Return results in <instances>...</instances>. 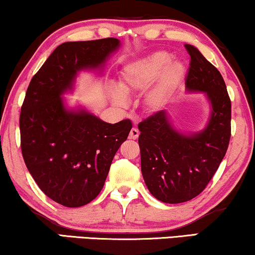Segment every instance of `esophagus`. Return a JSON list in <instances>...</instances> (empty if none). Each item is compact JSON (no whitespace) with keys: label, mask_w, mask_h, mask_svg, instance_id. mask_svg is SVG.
Masks as SVG:
<instances>
[{"label":"esophagus","mask_w":255,"mask_h":255,"mask_svg":"<svg viewBox=\"0 0 255 255\" xmlns=\"http://www.w3.org/2000/svg\"><path fill=\"white\" fill-rule=\"evenodd\" d=\"M139 133H140V132H139L138 128H131L130 134H128V138H130V139H137L139 137Z\"/></svg>","instance_id":"obj_1"}]
</instances>
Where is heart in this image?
<instances>
[{
    "instance_id": "b5f03b06",
    "label": "heart",
    "mask_w": 255,
    "mask_h": 255,
    "mask_svg": "<svg viewBox=\"0 0 255 255\" xmlns=\"http://www.w3.org/2000/svg\"><path fill=\"white\" fill-rule=\"evenodd\" d=\"M170 57L166 52H155L148 57L128 66L123 73L120 88L127 95L142 92L159 76L158 83L149 94V103L158 107L179 85L183 75V67L176 61L169 62ZM111 99L118 107L125 104V97L120 90L111 92Z\"/></svg>"
}]
</instances>
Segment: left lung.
Segmentation results:
<instances>
[{
    "instance_id": "8db88e82",
    "label": "left lung",
    "mask_w": 255,
    "mask_h": 255,
    "mask_svg": "<svg viewBox=\"0 0 255 255\" xmlns=\"http://www.w3.org/2000/svg\"><path fill=\"white\" fill-rule=\"evenodd\" d=\"M190 55L188 90L207 93L212 111L203 131L184 135L156 111L138 124L141 173L149 193L163 203H182L205 189L217 172L231 138V100L217 68L196 47L184 45Z\"/></svg>"
}]
</instances>
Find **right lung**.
Segmentation results:
<instances>
[{
	"instance_id": "obj_1",
	"label": "right lung",
	"mask_w": 255,
	"mask_h": 255,
	"mask_svg": "<svg viewBox=\"0 0 255 255\" xmlns=\"http://www.w3.org/2000/svg\"><path fill=\"white\" fill-rule=\"evenodd\" d=\"M118 46L116 38L59 45L27 87L19 115L24 162L41 191L65 207H82L100 194L132 128L130 120L109 124L66 110L60 97L76 73L100 67Z\"/></svg>"
}]
</instances>
